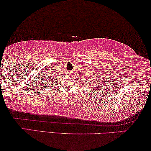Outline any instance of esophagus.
<instances>
[{
  "label": "esophagus",
  "mask_w": 151,
  "mask_h": 151,
  "mask_svg": "<svg viewBox=\"0 0 151 151\" xmlns=\"http://www.w3.org/2000/svg\"><path fill=\"white\" fill-rule=\"evenodd\" d=\"M68 75H69V76H71V75H72V72H71V71L68 72Z\"/></svg>",
  "instance_id": "34e87169"
}]
</instances>
